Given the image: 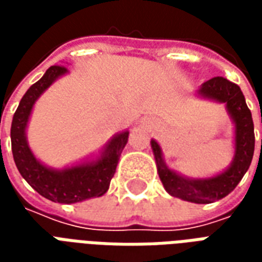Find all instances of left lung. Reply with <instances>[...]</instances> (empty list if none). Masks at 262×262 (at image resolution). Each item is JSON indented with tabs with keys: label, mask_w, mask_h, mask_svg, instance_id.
Instances as JSON below:
<instances>
[{
	"label": "left lung",
	"mask_w": 262,
	"mask_h": 262,
	"mask_svg": "<svg viewBox=\"0 0 262 262\" xmlns=\"http://www.w3.org/2000/svg\"><path fill=\"white\" fill-rule=\"evenodd\" d=\"M199 97L225 103L234 123V157L223 172L209 178H188L170 170L163 151L156 140H151L159 177L171 196L193 203H212L225 198L237 187L247 172L254 154V123L240 86L223 77H213L199 86ZM262 123V119H261Z\"/></svg>",
	"instance_id": "left-lung-1"
}]
</instances>
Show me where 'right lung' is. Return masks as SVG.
Segmentation results:
<instances>
[{
  "instance_id": "right-lung-1",
  "label": "right lung",
  "mask_w": 262,
  "mask_h": 262,
  "mask_svg": "<svg viewBox=\"0 0 262 262\" xmlns=\"http://www.w3.org/2000/svg\"><path fill=\"white\" fill-rule=\"evenodd\" d=\"M67 73L69 70L64 66H52L42 78L25 92L12 118L11 144L16 168L36 192L52 202L77 203L102 196L108 191L120 153L127 143L129 132L125 130L115 135L103 146L97 159L86 160L63 170H54L42 164L33 156L26 140L28 122L39 97L54 81Z\"/></svg>"
}]
</instances>
